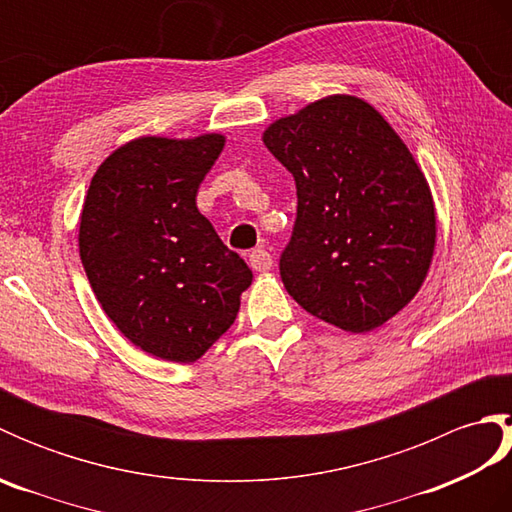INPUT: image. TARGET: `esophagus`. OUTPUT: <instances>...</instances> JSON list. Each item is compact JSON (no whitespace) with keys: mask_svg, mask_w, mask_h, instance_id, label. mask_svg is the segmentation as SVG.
I'll return each mask as SVG.
<instances>
[{"mask_svg":"<svg viewBox=\"0 0 512 512\" xmlns=\"http://www.w3.org/2000/svg\"><path fill=\"white\" fill-rule=\"evenodd\" d=\"M248 264H250V268L257 270V273H266V270L273 268V255H270L264 248H257L248 255Z\"/></svg>","mask_w":512,"mask_h":512,"instance_id":"esophagus-1","label":"esophagus"}]
</instances>
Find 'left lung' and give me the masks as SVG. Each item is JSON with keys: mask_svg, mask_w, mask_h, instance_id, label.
I'll list each match as a JSON object with an SVG mask.
<instances>
[{"mask_svg": "<svg viewBox=\"0 0 512 512\" xmlns=\"http://www.w3.org/2000/svg\"><path fill=\"white\" fill-rule=\"evenodd\" d=\"M262 138L297 184L279 259L288 295L345 332L380 328L416 297L436 250V206L416 158L350 94L277 118Z\"/></svg>", "mask_w": 512, "mask_h": 512, "instance_id": "left-lung-1", "label": "left lung"}]
</instances>
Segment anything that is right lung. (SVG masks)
<instances>
[{"label": "right lung", "mask_w": 512, "mask_h": 512, "mask_svg": "<svg viewBox=\"0 0 512 512\" xmlns=\"http://www.w3.org/2000/svg\"><path fill=\"white\" fill-rule=\"evenodd\" d=\"M224 143L129 140L101 162L83 202L79 253L94 295L123 336L162 361H198L253 281L195 204Z\"/></svg>", "instance_id": "1"}]
</instances>
